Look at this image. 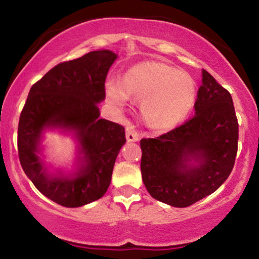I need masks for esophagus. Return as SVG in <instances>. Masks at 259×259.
Here are the masks:
<instances>
[{
    "instance_id": "34e87169",
    "label": "esophagus",
    "mask_w": 259,
    "mask_h": 259,
    "mask_svg": "<svg viewBox=\"0 0 259 259\" xmlns=\"http://www.w3.org/2000/svg\"><path fill=\"white\" fill-rule=\"evenodd\" d=\"M140 140V136L139 134L135 132V130H133L132 127H127L126 129V141L127 142H136Z\"/></svg>"
}]
</instances>
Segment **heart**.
Returning a JSON list of instances; mask_svg holds the SVG:
<instances>
[{
	"mask_svg": "<svg viewBox=\"0 0 259 259\" xmlns=\"http://www.w3.org/2000/svg\"><path fill=\"white\" fill-rule=\"evenodd\" d=\"M106 96L117 109L129 97L141 101V114L153 129L168 130L180 124L194 108L196 82L189 73L160 62L134 65L124 75L107 79Z\"/></svg>",
	"mask_w": 259,
	"mask_h": 259,
	"instance_id": "heart-1",
	"label": "heart"
}]
</instances>
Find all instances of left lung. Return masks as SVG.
<instances>
[{
	"mask_svg": "<svg viewBox=\"0 0 259 259\" xmlns=\"http://www.w3.org/2000/svg\"><path fill=\"white\" fill-rule=\"evenodd\" d=\"M239 124L231 95L206 70L195 115L156 139H142L141 174L148 194L184 208L213 194L234 168Z\"/></svg>",
	"mask_w": 259,
	"mask_h": 259,
	"instance_id": "1",
	"label": "left lung"
}]
</instances>
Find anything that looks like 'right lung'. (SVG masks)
Here are the masks:
<instances>
[{"label":"right lung","instance_id":"1","mask_svg":"<svg viewBox=\"0 0 259 259\" xmlns=\"http://www.w3.org/2000/svg\"><path fill=\"white\" fill-rule=\"evenodd\" d=\"M118 55L92 51L59 63L31 86L18 125V152L23 170L35 187L56 203L81 207L106 194L113 167L125 144L124 127L100 119L99 103ZM69 133L77 142L70 171L53 169L44 160L42 140L47 131Z\"/></svg>","mask_w":259,"mask_h":259}]
</instances>
